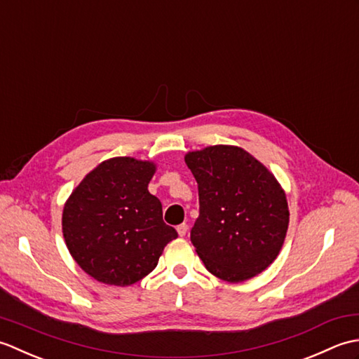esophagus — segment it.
I'll return each instance as SVG.
<instances>
[{
    "label": "esophagus",
    "instance_id": "esophagus-1",
    "mask_svg": "<svg viewBox=\"0 0 359 359\" xmlns=\"http://www.w3.org/2000/svg\"><path fill=\"white\" fill-rule=\"evenodd\" d=\"M187 231H188V225H187V224H180V225L177 226V233H179L180 238H184V236L187 234Z\"/></svg>",
    "mask_w": 359,
    "mask_h": 359
}]
</instances>
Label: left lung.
<instances>
[{"instance_id":"1","label":"left lung","mask_w":359,"mask_h":359,"mask_svg":"<svg viewBox=\"0 0 359 359\" xmlns=\"http://www.w3.org/2000/svg\"><path fill=\"white\" fill-rule=\"evenodd\" d=\"M185 162L199 188L191 242L207 270L226 282L262 273L278 257L290 220L276 177L230 144L188 152Z\"/></svg>"}]
</instances>
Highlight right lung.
<instances>
[{"label":"right lung","instance_id":"obj_1","mask_svg":"<svg viewBox=\"0 0 359 359\" xmlns=\"http://www.w3.org/2000/svg\"><path fill=\"white\" fill-rule=\"evenodd\" d=\"M156 165L114 157L94 168L63 208L67 250L98 282L126 287L157 266L177 231L166 225L162 203L148 191Z\"/></svg>","mask_w":359,"mask_h":359}]
</instances>
